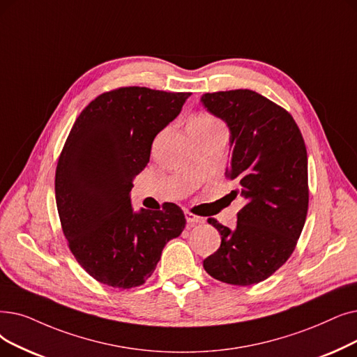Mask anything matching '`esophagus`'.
<instances>
[{
  "label": "esophagus",
  "instance_id": "esophagus-1",
  "mask_svg": "<svg viewBox=\"0 0 357 357\" xmlns=\"http://www.w3.org/2000/svg\"><path fill=\"white\" fill-rule=\"evenodd\" d=\"M185 219H187L188 223L191 225H198V223H204V217H199L191 211H185Z\"/></svg>",
  "mask_w": 357,
  "mask_h": 357
}]
</instances>
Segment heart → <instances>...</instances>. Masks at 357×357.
I'll return each instance as SVG.
<instances>
[{
	"mask_svg": "<svg viewBox=\"0 0 357 357\" xmlns=\"http://www.w3.org/2000/svg\"><path fill=\"white\" fill-rule=\"evenodd\" d=\"M223 127L222 122L213 116L211 114L207 112H201L194 115L190 122H188V131H198V130H214V128H220Z\"/></svg>",
	"mask_w": 357,
	"mask_h": 357,
	"instance_id": "obj_1",
	"label": "heart"
}]
</instances>
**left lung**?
Here are the masks:
<instances>
[{"label":"left lung","mask_w":357,"mask_h":357,"mask_svg":"<svg viewBox=\"0 0 357 357\" xmlns=\"http://www.w3.org/2000/svg\"><path fill=\"white\" fill-rule=\"evenodd\" d=\"M230 131L226 178L245 198L234 230L208 219L220 248L203 262L215 280L251 286L280 268L296 248L309 204L307 154L293 116L259 93L238 89L201 96Z\"/></svg>","instance_id":"1"}]
</instances>
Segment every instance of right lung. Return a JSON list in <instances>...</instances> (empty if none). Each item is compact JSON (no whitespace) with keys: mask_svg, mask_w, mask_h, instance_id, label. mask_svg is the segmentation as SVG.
<instances>
[{"mask_svg":"<svg viewBox=\"0 0 357 357\" xmlns=\"http://www.w3.org/2000/svg\"><path fill=\"white\" fill-rule=\"evenodd\" d=\"M190 96L119 87L91 100L74 122L56 165V208L70 251L99 283L142 286L165 245L182 234L181 207L135 213L130 191L150 160L154 137Z\"/></svg>","mask_w":357,"mask_h":357,"instance_id":"1","label":"right lung"}]
</instances>
